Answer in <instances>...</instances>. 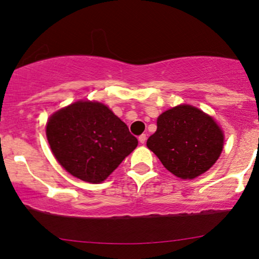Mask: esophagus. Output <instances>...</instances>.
Here are the masks:
<instances>
[{"label":"esophagus","instance_id":"1","mask_svg":"<svg viewBox=\"0 0 259 259\" xmlns=\"http://www.w3.org/2000/svg\"><path fill=\"white\" fill-rule=\"evenodd\" d=\"M146 139H147L146 134H141V136H139V141H140V144H145V143H146Z\"/></svg>","mask_w":259,"mask_h":259}]
</instances>
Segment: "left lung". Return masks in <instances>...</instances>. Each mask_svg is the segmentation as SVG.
Masks as SVG:
<instances>
[{
	"label": "left lung",
	"instance_id": "left-lung-1",
	"mask_svg": "<svg viewBox=\"0 0 259 259\" xmlns=\"http://www.w3.org/2000/svg\"><path fill=\"white\" fill-rule=\"evenodd\" d=\"M147 147L169 172L182 179L203 175L218 160L224 134L213 118L190 105H179L159 115Z\"/></svg>",
	"mask_w": 259,
	"mask_h": 259
}]
</instances>
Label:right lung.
I'll return each instance as SVG.
<instances>
[{"label":"right lung","mask_w":259,"mask_h":259,"mask_svg":"<svg viewBox=\"0 0 259 259\" xmlns=\"http://www.w3.org/2000/svg\"><path fill=\"white\" fill-rule=\"evenodd\" d=\"M46 134L60 165L92 184L104 182L138 146L126 123L95 101H76L55 112Z\"/></svg>","instance_id":"obj_1"}]
</instances>
